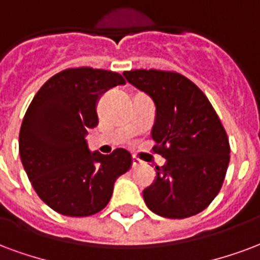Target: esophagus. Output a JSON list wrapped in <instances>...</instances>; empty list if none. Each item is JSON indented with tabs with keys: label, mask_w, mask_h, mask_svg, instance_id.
Wrapping results in <instances>:
<instances>
[{
	"label": "esophagus",
	"mask_w": 260,
	"mask_h": 260,
	"mask_svg": "<svg viewBox=\"0 0 260 260\" xmlns=\"http://www.w3.org/2000/svg\"><path fill=\"white\" fill-rule=\"evenodd\" d=\"M142 164H143V161H142V159L136 158V157L132 158V168H138V167H140Z\"/></svg>",
	"instance_id": "esophagus-1"
}]
</instances>
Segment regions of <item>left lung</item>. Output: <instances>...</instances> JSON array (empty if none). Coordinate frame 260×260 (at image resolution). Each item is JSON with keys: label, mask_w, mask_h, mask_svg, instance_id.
<instances>
[{"label": "left lung", "mask_w": 260, "mask_h": 260, "mask_svg": "<svg viewBox=\"0 0 260 260\" xmlns=\"http://www.w3.org/2000/svg\"><path fill=\"white\" fill-rule=\"evenodd\" d=\"M124 77L154 101L153 151L167 159L143 191L146 205L169 219L197 215L218 196L230 161L216 111L199 86L175 71L131 70Z\"/></svg>", "instance_id": "8db88e82"}]
</instances>
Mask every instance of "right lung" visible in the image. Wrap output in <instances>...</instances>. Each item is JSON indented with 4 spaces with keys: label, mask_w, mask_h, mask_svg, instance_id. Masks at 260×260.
<instances>
[{
    "label": "right lung",
    "mask_w": 260,
    "mask_h": 260,
    "mask_svg": "<svg viewBox=\"0 0 260 260\" xmlns=\"http://www.w3.org/2000/svg\"><path fill=\"white\" fill-rule=\"evenodd\" d=\"M125 84L114 71L77 67L51 77L28 106L19 134L22 164L38 197L57 213L81 218L109 204L115 179L129 171L125 149L91 153L88 128L99 120L98 99Z\"/></svg>",
    "instance_id": "add662e5"
}]
</instances>
